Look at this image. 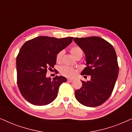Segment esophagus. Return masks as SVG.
<instances>
[{
    "label": "esophagus",
    "mask_w": 132,
    "mask_h": 132,
    "mask_svg": "<svg viewBox=\"0 0 132 132\" xmlns=\"http://www.w3.org/2000/svg\"><path fill=\"white\" fill-rule=\"evenodd\" d=\"M67 81H68V82H73V79H70V78H68V80H67Z\"/></svg>",
    "instance_id": "34e87169"
}]
</instances>
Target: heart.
<instances>
[{
	"label": "heart",
	"instance_id": "b5f03b06",
	"mask_svg": "<svg viewBox=\"0 0 132 132\" xmlns=\"http://www.w3.org/2000/svg\"><path fill=\"white\" fill-rule=\"evenodd\" d=\"M70 52L72 55L74 57L75 59L78 56H82V51L80 47L75 46L72 47L70 50ZM64 54V52L63 51H60L59 53L57 54L56 56V61L57 63H60L62 59L63 55ZM60 72L61 74L63 75V76L66 77H69L72 78L74 75L76 74L77 72V70L75 69L74 68L69 67V66H62L60 69Z\"/></svg>",
	"mask_w": 132,
	"mask_h": 132
}]
</instances>
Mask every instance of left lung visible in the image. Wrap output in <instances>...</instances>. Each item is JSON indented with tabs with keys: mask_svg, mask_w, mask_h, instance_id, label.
I'll return each instance as SVG.
<instances>
[{
	"mask_svg": "<svg viewBox=\"0 0 132 132\" xmlns=\"http://www.w3.org/2000/svg\"><path fill=\"white\" fill-rule=\"evenodd\" d=\"M73 40L85 54L86 66L81 73L90 75V80L81 81L82 86L75 96L87 107L99 106L104 103L113 90L118 75L117 54L113 46L99 37L74 38Z\"/></svg>",
	"mask_w": 132,
	"mask_h": 132,
	"instance_id": "obj_1",
	"label": "left lung"
}]
</instances>
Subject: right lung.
<instances>
[{
  "instance_id": "1",
  "label": "right lung",
  "mask_w": 132,
  "mask_h": 132,
  "mask_svg": "<svg viewBox=\"0 0 132 132\" xmlns=\"http://www.w3.org/2000/svg\"><path fill=\"white\" fill-rule=\"evenodd\" d=\"M73 37L39 36L28 40L16 59L17 85L23 98L36 106H45L57 98L63 76L46 77L47 69L56 64V56L72 42Z\"/></svg>"
}]
</instances>
